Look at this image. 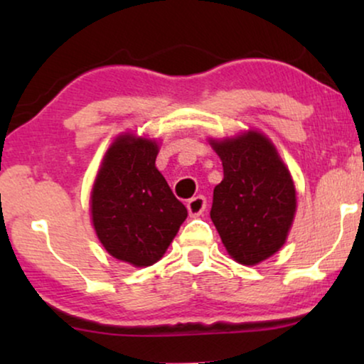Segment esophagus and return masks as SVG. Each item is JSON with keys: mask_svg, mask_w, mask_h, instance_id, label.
Listing matches in <instances>:
<instances>
[{"mask_svg": "<svg viewBox=\"0 0 364 364\" xmlns=\"http://www.w3.org/2000/svg\"><path fill=\"white\" fill-rule=\"evenodd\" d=\"M205 198L202 196H197L191 198V200L187 202V210H188V215L191 217H200L203 210H205Z\"/></svg>", "mask_w": 364, "mask_h": 364, "instance_id": "obj_1", "label": "esophagus"}]
</instances>
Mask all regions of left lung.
<instances>
[{"label":"left lung","instance_id":"left-lung-1","mask_svg":"<svg viewBox=\"0 0 364 364\" xmlns=\"http://www.w3.org/2000/svg\"><path fill=\"white\" fill-rule=\"evenodd\" d=\"M223 166L210 218L233 260L253 267L285 245L296 215V188L275 144L258 129L208 137Z\"/></svg>","mask_w":364,"mask_h":364}]
</instances>
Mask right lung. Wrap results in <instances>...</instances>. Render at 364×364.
<instances>
[{
	"label": "right lung",
	"mask_w": 364,
	"mask_h": 364,
	"mask_svg": "<svg viewBox=\"0 0 364 364\" xmlns=\"http://www.w3.org/2000/svg\"><path fill=\"white\" fill-rule=\"evenodd\" d=\"M159 149V139L119 134L104 154L89 200L104 250L136 268L161 260L187 218L156 167Z\"/></svg>",
	"instance_id": "obj_1"
}]
</instances>
